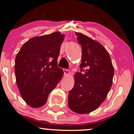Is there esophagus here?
I'll use <instances>...</instances> for the list:
<instances>
[{"mask_svg": "<svg viewBox=\"0 0 134 134\" xmlns=\"http://www.w3.org/2000/svg\"><path fill=\"white\" fill-rule=\"evenodd\" d=\"M64 76H68L70 73V71L69 70H68V69H64Z\"/></svg>", "mask_w": 134, "mask_h": 134, "instance_id": "1", "label": "esophagus"}]
</instances>
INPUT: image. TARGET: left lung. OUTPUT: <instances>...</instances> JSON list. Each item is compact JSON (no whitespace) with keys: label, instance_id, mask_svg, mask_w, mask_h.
I'll use <instances>...</instances> for the list:
<instances>
[{"label":"left lung","instance_id":"8db88e82","mask_svg":"<svg viewBox=\"0 0 134 134\" xmlns=\"http://www.w3.org/2000/svg\"><path fill=\"white\" fill-rule=\"evenodd\" d=\"M76 35L82 48V63L81 72L74 75L68 105L75 113L86 114L96 110L107 98L112 86L114 69L103 46L82 33L76 32Z\"/></svg>","mask_w":134,"mask_h":134}]
</instances>
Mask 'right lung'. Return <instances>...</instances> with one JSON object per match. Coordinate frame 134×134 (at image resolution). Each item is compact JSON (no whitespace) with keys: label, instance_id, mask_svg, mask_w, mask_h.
<instances>
[{"label":"right lung","instance_id":"1","mask_svg":"<svg viewBox=\"0 0 134 134\" xmlns=\"http://www.w3.org/2000/svg\"><path fill=\"white\" fill-rule=\"evenodd\" d=\"M64 35L54 32L35 36L20 49L15 60L17 86L21 97L29 106L40 108L64 75L57 59Z\"/></svg>","mask_w":134,"mask_h":134}]
</instances>
